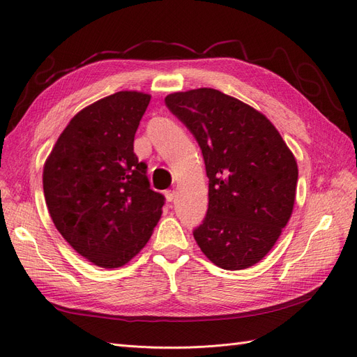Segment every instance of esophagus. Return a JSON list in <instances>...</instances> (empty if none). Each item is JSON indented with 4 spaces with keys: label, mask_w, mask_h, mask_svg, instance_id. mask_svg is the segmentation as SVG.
Returning a JSON list of instances; mask_svg holds the SVG:
<instances>
[{
    "label": "esophagus",
    "mask_w": 357,
    "mask_h": 357,
    "mask_svg": "<svg viewBox=\"0 0 357 357\" xmlns=\"http://www.w3.org/2000/svg\"><path fill=\"white\" fill-rule=\"evenodd\" d=\"M176 190H167L165 192V198H167V201H169V202H172L176 199Z\"/></svg>",
    "instance_id": "esophagus-1"
}]
</instances>
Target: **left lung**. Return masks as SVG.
Here are the masks:
<instances>
[{
  "label": "left lung",
  "instance_id": "8db88e82",
  "mask_svg": "<svg viewBox=\"0 0 357 357\" xmlns=\"http://www.w3.org/2000/svg\"><path fill=\"white\" fill-rule=\"evenodd\" d=\"M165 104L195 135L207 171L208 210L193 231L197 244L219 268L253 266L294 211V153L265 114L218 89L174 92Z\"/></svg>",
  "mask_w": 357,
  "mask_h": 357
}]
</instances>
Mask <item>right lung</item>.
Returning <instances> with one entry per match:
<instances>
[{"label": "right lung", "mask_w": 357, "mask_h": 357, "mask_svg": "<svg viewBox=\"0 0 357 357\" xmlns=\"http://www.w3.org/2000/svg\"><path fill=\"white\" fill-rule=\"evenodd\" d=\"M149 93L121 91L84 107L59 135L43 168L56 229L96 266L119 268L147 244L164 195L150 189L134 137Z\"/></svg>", "instance_id": "add662e5"}]
</instances>
